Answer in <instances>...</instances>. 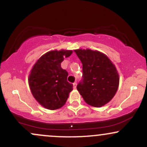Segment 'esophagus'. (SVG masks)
Listing matches in <instances>:
<instances>
[{
	"instance_id": "1",
	"label": "esophagus",
	"mask_w": 147,
	"mask_h": 147,
	"mask_svg": "<svg viewBox=\"0 0 147 147\" xmlns=\"http://www.w3.org/2000/svg\"><path fill=\"white\" fill-rule=\"evenodd\" d=\"M77 82H75V83H73V87L74 88H77Z\"/></svg>"
}]
</instances>
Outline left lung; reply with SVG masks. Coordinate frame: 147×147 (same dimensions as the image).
I'll return each instance as SVG.
<instances>
[{"label": "left lung", "mask_w": 147, "mask_h": 147, "mask_svg": "<svg viewBox=\"0 0 147 147\" xmlns=\"http://www.w3.org/2000/svg\"><path fill=\"white\" fill-rule=\"evenodd\" d=\"M83 65V80L77 90L84 100L94 107H102L113 98L119 86L117 69L109 58L97 50H74Z\"/></svg>", "instance_id": "left-lung-1"}]
</instances>
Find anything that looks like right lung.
I'll use <instances>...</instances> for the list:
<instances>
[{
  "instance_id": "right-lung-1",
  "label": "right lung",
  "mask_w": 147,
  "mask_h": 147,
  "mask_svg": "<svg viewBox=\"0 0 147 147\" xmlns=\"http://www.w3.org/2000/svg\"><path fill=\"white\" fill-rule=\"evenodd\" d=\"M72 50H51L40 57L30 71L28 84L32 94L42 106L49 110L60 109L66 102L72 85L67 82L68 73L61 68L64 58Z\"/></svg>"
}]
</instances>
